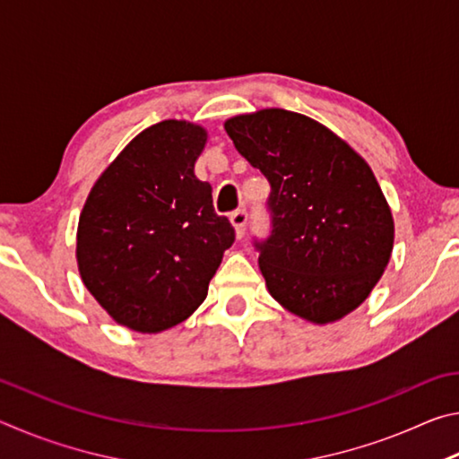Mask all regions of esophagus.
<instances>
[{
	"label": "esophagus",
	"mask_w": 459,
	"mask_h": 459,
	"mask_svg": "<svg viewBox=\"0 0 459 459\" xmlns=\"http://www.w3.org/2000/svg\"><path fill=\"white\" fill-rule=\"evenodd\" d=\"M230 222H232V227H235L237 238H243L245 227H247V211H245V208H237V211L230 214Z\"/></svg>",
	"instance_id": "obj_1"
}]
</instances>
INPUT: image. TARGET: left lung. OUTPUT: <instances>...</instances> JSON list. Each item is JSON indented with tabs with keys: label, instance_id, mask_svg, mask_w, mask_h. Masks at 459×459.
Here are the masks:
<instances>
[{
	"label": "left lung",
	"instance_id": "left-lung-1",
	"mask_svg": "<svg viewBox=\"0 0 459 459\" xmlns=\"http://www.w3.org/2000/svg\"><path fill=\"white\" fill-rule=\"evenodd\" d=\"M224 131L271 184L273 230L255 245L271 298L317 325L354 312L383 277L394 240L370 166L322 123L285 108L237 115Z\"/></svg>",
	"mask_w": 459,
	"mask_h": 459
}]
</instances>
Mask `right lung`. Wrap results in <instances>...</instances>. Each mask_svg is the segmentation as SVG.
<instances>
[{
    "label": "right lung",
    "instance_id": "add662e5",
    "mask_svg": "<svg viewBox=\"0 0 459 459\" xmlns=\"http://www.w3.org/2000/svg\"><path fill=\"white\" fill-rule=\"evenodd\" d=\"M208 131L168 119L123 147L84 202L76 265L115 322L158 333L206 299L235 229L212 206V188L194 176Z\"/></svg>",
    "mask_w": 459,
    "mask_h": 459
}]
</instances>
